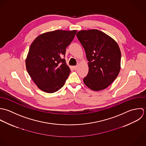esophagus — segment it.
Instances as JSON below:
<instances>
[{
    "label": "esophagus",
    "instance_id": "esophagus-1",
    "mask_svg": "<svg viewBox=\"0 0 146 146\" xmlns=\"http://www.w3.org/2000/svg\"><path fill=\"white\" fill-rule=\"evenodd\" d=\"M73 68L74 70H77V68H78V66H77V65L76 66H73Z\"/></svg>",
    "mask_w": 146,
    "mask_h": 146
}]
</instances>
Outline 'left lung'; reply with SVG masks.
Here are the masks:
<instances>
[{"instance_id":"1","label":"left lung","mask_w":146,"mask_h":146,"mask_svg":"<svg viewBox=\"0 0 146 146\" xmlns=\"http://www.w3.org/2000/svg\"><path fill=\"white\" fill-rule=\"evenodd\" d=\"M85 50L88 73L84 84L92 90L108 88L116 78L121 69V51L116 42L96 29L81 30L76 34Z\"/></svg>"}]
</instances>
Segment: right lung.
<instances>
[{
	"instance_id": "add662e5",
	"label": "right lung",
	"mask_w": 146,
	"mask_h": 146,
	"mask_svg": "<svg viewBox=\"0 0 146 146\" xmlns=\"http://www.w3.org/2000/svg\"><path fill=\"white\" fill-rule=\"evenodd\" d=\"M77 30H57L38 36L30 45L25 60L30 77L42 91L55 92L62 88L70 69L65 56Z\"/></svg>"
}]
</instances>
